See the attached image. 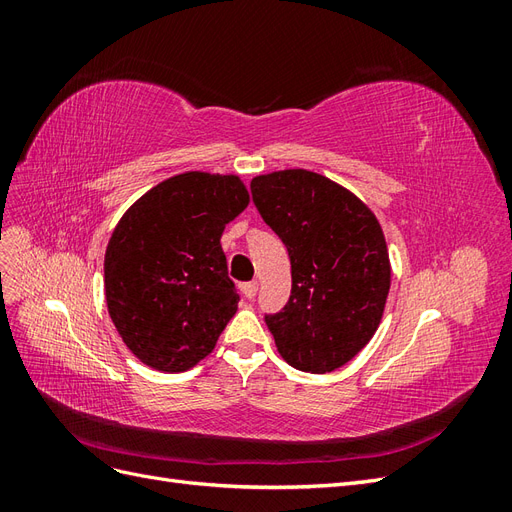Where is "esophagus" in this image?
<instances>
[{
	"label": "esophagus",
	"instance_id": "esophagus-1",
	"mask_svg": "<svg viewBox=\"0 0 512 512\" xmlns=\"http://www.w3.org/2000/svg\"><path fill=\"white\" fill-rule=\"evenodd\" d=\"M239 288H241V292H243V297L252 301V299L256 297V292H258V282H245V284H241Z\"/></svg>",
	"mask_w": 512,
	"mask_h": 512
}]
</instances>
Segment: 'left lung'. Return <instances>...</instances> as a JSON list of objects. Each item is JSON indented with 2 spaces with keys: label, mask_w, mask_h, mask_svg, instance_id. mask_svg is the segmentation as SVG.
I'll list each match as a JSON object with an SVG mask.
<instances>
[{
  "label": "left lung",
  "mask_w": 512,
  "mask_h": 512,
  "mask_svg": "<svg viewBox=\"0 0 512 512\" xmlns=\"http://www.w3.org/2000/svg\"><path fill=\"white\" fill-rule=\"evenodd\" d=\"M250 188L290 256V299L265 316L277 352L309 374L335 371L374 337L389 297L391 262L376 215L303 168L258 175Z\"/></svg>",
  "instance_id": "1"
}]
</instances>
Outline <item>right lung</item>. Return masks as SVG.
<instances>
[{"label": "right lung", "instance_id": "1", "mask_svg": "<svg viewBox=\"0 0 512 512\" xmlns=\"http://www.w3.org/2000/svg\"><path fill=\"white\" fill-rule=\"evenodd\" d=\"M247 203L237 175L190 170L123 213L106 247L104 290L138 361L177 374L215 348L239 303L220 239Z\"/></svg>", "mask_w": 512, "mask_h": 512}]
</instances>
